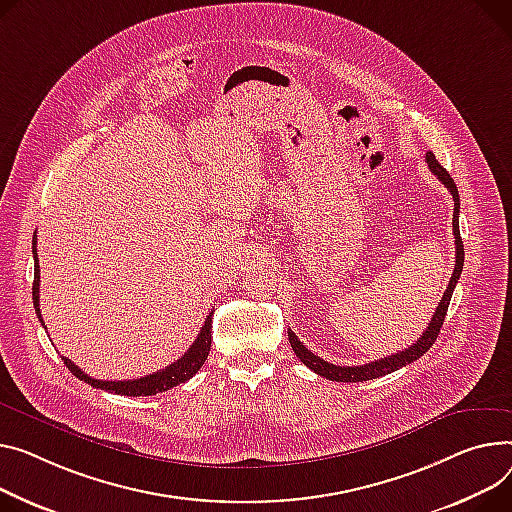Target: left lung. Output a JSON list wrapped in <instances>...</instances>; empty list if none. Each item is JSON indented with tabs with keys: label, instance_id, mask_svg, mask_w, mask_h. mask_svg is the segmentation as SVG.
I'll list each match as a JSON object with an SVG mask.
<instances>
[{
	"label": "left lung",
	"instance_id": "left-lung-1",
	"mask_svg": "<svg viewBox=\"0 0 512 512\" xmlns=\"http://www.w3.org/2000/svg\"><path fill=\"white\" fill-rule=\"evenodd\" d=\"M426 162L430 166L432 173L438 177V181L445 185L451 195H453V201H455V212H453V234H455V269L451 274V280H449V286H447V292L442 294V300L438 302L436 311L432 315V321L428 323L426 331L420 335L418 342L414 346H410L407 350H401L393 356H387V358H381V360H374V362H368V364H362V366H335L319 356H315L309 348H304L300 339L288 331V337H290V346L294 350V354L300 358L302 364L309 366L311 370H315L319 377H325L329 381H337V383H362V381H370V379H377V377H385V374L389 372H395L399 368H403L405 364H412L414 360H418L420 356H424L432 344L436 342V337L440 333V327L442 323H445V317H447V311H449V302H451V296H453V290L457 286V280L461 276L463 271V241H461V234H459V191H457V185L453 181V177L447 173V168H442L438 164V160L434 158L432 152L426 154Z\"/></svg>",
	"mask_w": 512,
	"mask_h": 512
}]
</instances>
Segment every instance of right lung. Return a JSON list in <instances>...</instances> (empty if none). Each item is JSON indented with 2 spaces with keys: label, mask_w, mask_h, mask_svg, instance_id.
I'll use <instances>...</instances> for the list:
<instances>
[{
  "label": "right lung",
  "mask_w": 512,
  "mask_h": 512,
  "mask_svg": "<svg viewBox=\"0 0 512 512\" xmlns=\"http://www.w3.org/2000/svg\"><path fill=\"white\" fill-rule=\"evenodd\" d=\"M32 257H34V282H32V302H34V311H37V317L43 323L41 317V309H39V255H37V238L32 241ZM212 317L214 311L208 315V319L203 321V327L199 329V335L195 342L191 344V348L173 364H168L166 368L154 372V374H146L142 379H131V381H100V379H92L88 374L78 368L70 358H63V364L67 366L74 377H78L80 381L88 383L94 389H102L109 393H117V395H127V397H146V395H156L162 391L173 389L185 381H189L193 374L203 366V362L208 360L210 348H212ZM47 329V327H45Z\"/></svg>",
  "instance_id": "right-lung-1"
}]
</instances>
